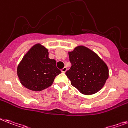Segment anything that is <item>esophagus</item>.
Returning <instances> with one entry per match:
<instances>
[{
  "label": "esophagus",
  "mask_w": 128,
  "mask_h": 128,
  "mask_svg": "<svg viewBox=\"0 0 128 128\" xmlns=\"http://www.w3.org/2000/svg\"><path fill=\"white\" fill-rule=\"evenodd\" d=\"M66 70H67V68L66 67H64L62 69H61V72H63V73H64V72H66Z\"/></svg>",
  "instance_id": "obj_1"
}]
</instances>
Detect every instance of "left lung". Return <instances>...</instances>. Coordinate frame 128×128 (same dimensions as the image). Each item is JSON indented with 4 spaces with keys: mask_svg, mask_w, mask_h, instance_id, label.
Instances as JSON below:
<instances>
[{
    "mask_svg": "<svg viewBox=\"0 0 128 128\" xmlns=\"http://www.w3.org/2000/svg\"><path fill=\"white\" fill-rule=\"evenodd\" d=\"M72 66L66 75L72 86L84 94H92L103 87L108 78L107 66L97 54L84 46L69 52Z\"/></svg>",
    "mask_w": 128,
    "mask_h": 128,
    "instance_id": "obj_1",
    "label": "left lung"
}]
</instances>
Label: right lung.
<instances>
[{
    "mask_svg": "<svg viewBox=\"0 0 128 128\" xmlns=\"http://www.w3.org/2000/svg\"><path fill=\"white\" fill-rule=\"evenodd\" d=\"M54 59L48 58V50L40 44L34 45L18 66L21 84L32 91H40L51 86L61 73Z\"/></svg>",
    "mask_w": 128,
    "mask_h": 128,
    "instance_id": "right-lung-1",
    "label": "right lung"
}]
</instances>
